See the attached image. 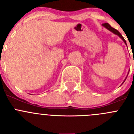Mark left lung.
I'll return each mask as SVG.
<instances>
[{"mask_svg": "<svg viewBox=\"0 0 134 134\" xmlns=\"http://www.w3.org/2000/svg\"><path fill=\"white\" fill-rule=\"evenodd\" d=\"M102 25L103 26V27H105V28H106V29H108V30H109L110 31L113 32V33L114 34H115V35H118V36H119V37H120V38L123 40V41H124V42L125 43V45L127 46V43H126V41H125V40H124V37H123V36H122V35H121V34L120 33H119V32L118 31V30H117V29H114V28H113V27H111V25H110L109 24V23H103V24ZM124 82H125V81H124Z\"/></svg>", "mask_w": 134, "mask_h": 134, "instance_id": "left-lung-1", "label": "left lung"}]
</instances>
